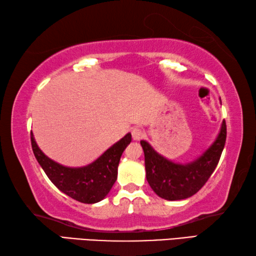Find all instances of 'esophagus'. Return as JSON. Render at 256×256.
I'll return each instance as SVG.
<instances>
[{
	"label": "esophagus",
	"mask_w": 256,
	"mask_h": 256,
	"mask_svg": "<svg viewBox=\"0 0 256 256\" xmlns=\"http://www.w3.org/2000/svg\"><path fill=\"white\" fill-rule=\"evenodd\" d=\"M132 135L134 140H140L144 137V132L140 128H134L132 130Z\"/></svg>",
	"instance_id": "1"
}]
</instances>
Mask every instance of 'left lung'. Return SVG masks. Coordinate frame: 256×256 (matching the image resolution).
Returning <instances> with one entry per match:
<instances>
[{
    "mask_svg": "<svg viewBox=\"0 0 256 256\" xmlns=\"http://www.w3.org/2000/svg\"><path fill=\"white\" fill-rule=\"evenodd\" d=\"M226 135L224 120L212 145L200 158L186 164H178L163 158L146 140H140L145 154L146 178L152 189L160 198L171 201L196 194L216 168L225 147Z\"/></svg>",
    "mask_w": 256,
    "mask_h": 256,
    "instance_id": "left-lung-1",
    "label": "left lung"
}]
</instances>
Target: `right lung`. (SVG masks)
Returning <instances> with one entry per match:
<instances>
[{
  "label": "right lung",
  "mask_w": 256,
  "mask_h": 256,
  "mask_svg": "<svg viewBox=\"0 0 256 256\" xmlns=\"http://www.w3.org/2000/svg\"><path fill=\"white\" fill-rule=\"evenodd\" d=\"M30 137L34 154L49 180L72 199L83 204H96L106 198L116 180L121 155L132 142V134L128 132L91 164L67 168L42 153L32 132Z\"/></svg>",
  "instance_id": "obj_1"
}]
</instances>
